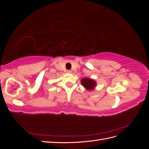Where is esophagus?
I'll return each instance as SVG.
<instances>
[{
	"mask_svg": "<svg viewBox=\"0 0 149 149\" xmlns=\"http://www.w3.org/2000/svg\"><path fill=\"white\" fill-rule=\"evenodd\" d=\"M66 73H71V70H67L66 71Z\"/></svg>",
	"mask_w": 149,
	"mask_h": 149,
	"instance_id": "1",
	"label": "esophagus"
}]
</instances>
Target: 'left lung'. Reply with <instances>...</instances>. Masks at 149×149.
Segmentation results:
<instances>
[{"mask_svg":"<svg viewBox=\"0 0 149 149\" xmlns=\"http://www.w3.org/2000/svg\"><path fill=\"white\" fill-rule=\"evenodd\" d=\"M81 83L86 89L89 90V91H91L93 90L96 87V83L95 81L91 78H83L81 80Z\"/></svg>","mask_w":149,"mask_h":149,"instance_id":"8db88e82","label":"left lung"}]
</instances>
